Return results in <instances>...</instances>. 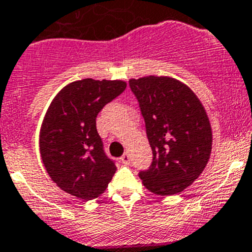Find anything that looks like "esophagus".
I'll use <instances>...</instances> for the list:
<instances>
[{
    "instance_id": "1",
    "label": "esophagus",
    "mask_w": 252,
    "mask_h": 252,
    "mask_svg": "<svg viewBox=\"0 0 252 252\" xmlns=\"http://www.w3.org/2000/svg\"><path fill=\"white\" fill-rule=\"evenodd\" d=\"M121 160H122V163L126 164V165H129V163H130V157H129L128 153H124V154L122 155Z\"/></svg>"
}]
</instances>
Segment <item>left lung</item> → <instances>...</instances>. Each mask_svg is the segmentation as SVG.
<instances>
[{"label": "left lung", "mask_w": 252, "mask_h": 252, "mask_svg": "<svg viewBox=\"0 0 252 252\" xmlns=\"http://www.w3.org/2000/svg\"><path fill=\"white\" fill-rule=\"evenodd\" d=\"M145 122L153 161L139 173L157 195L179 194L196 180L211 154L213 133L206 110L194 92L171 77L129 81Z\"/></svg>", "instance_id": "1"}]
</instances>
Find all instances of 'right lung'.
Listing matches in <instances>:
<instances>
[{
    "instance_id": "1",
    "label": "right lung",
    "mask_w": 252,
    "mask_h": 252,
    "mask_svg": "<svg viewBox=\"0 0 252 252\" xmlns=\"http://www.w3.org/2000/svg\"><path fill=\"white\" fill-rule=\"evenodd\" d=\"M126 88L124 81L84 78L61 89L39 131V152L51 179L68 194L92 200L105 191L117 166L103 149L98 113Z\"/></svg>"
}]
</instances>
